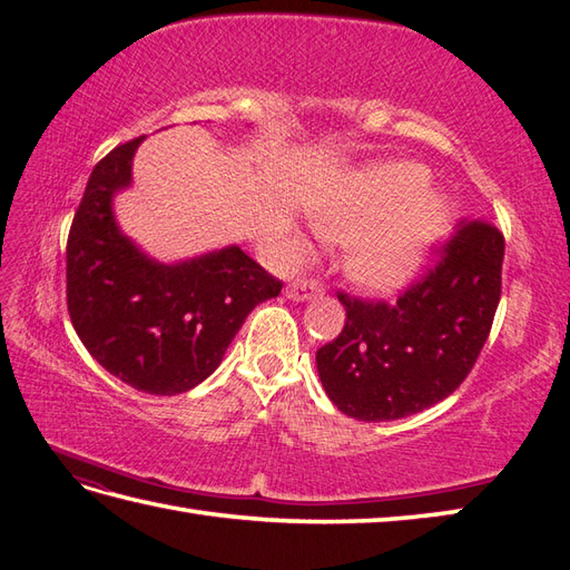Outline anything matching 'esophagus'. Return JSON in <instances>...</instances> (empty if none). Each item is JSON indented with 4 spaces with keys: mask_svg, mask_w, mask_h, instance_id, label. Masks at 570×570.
Segmentation results:
<instances>
[{
    "mask_svg": "<svg viewBox=\"0 0 570 570\" xmlns=\"http://www.w3.org/2000/svg\"><path fill=\"white\" fill-rule=\"evenodd\" d=\"M323 294V286L313 278H298V282L286 286V296L292 301H311Z\"/></svg>",
    "mask_w": 570,
    "mask_h": 570,
    "instance_id": "esophagus-1",
    "label": "esophagus"
}]
</instances>
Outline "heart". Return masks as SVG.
<instances>
[{"instance_id":"1","label":"heart","mask_w":570,"mask_h":570,"mask_svg":"<svg viewBox=\"0 0 570 570\" xmlns=\"http://www.w3.org/2000/svg\"><path fill=\"white\" fill-rule=\"evenodd\" d=\"M431 174L411 161L362 171L335 203L313 215V229L331 245H350L345 274L367 292L404 286L448 223V200L426 191Z\"/></svg>"}]
</instances>
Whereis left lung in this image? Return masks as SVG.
<instances>
[{
  "label": "left lung",
  "instance_id": "left-lung-1",
  "mask_svg": "<svg viewBox=\"0 0 570 570\" xmlns=\"http://www.w3.org/2000/svg\"><path fill=\"white\" fill-rule=\"evenodd\" d=\"M502 259L498 227L460 220L433 269L394 304L337 294L345 325L316 353L331 402L357 421H394L453 394L490 335Z\"/></svg>",
  "mask_w": 570,
  "mask_h": 570
}]
</instances>
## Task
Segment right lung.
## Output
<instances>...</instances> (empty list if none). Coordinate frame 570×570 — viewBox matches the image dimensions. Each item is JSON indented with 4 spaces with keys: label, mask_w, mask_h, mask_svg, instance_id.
<instances>
[{
    "label": "right lung",
    "mask_w": 570,
    "mask_h": 570,
    "mask_svg": "<svg viewBox=\"0 0 570 570\" xmlns=\"http://www.w3.org/2000/svg\"><path fill=\"white\" fill-rule=\"evenodd\" d=\"M141 141L119 144L92 168L68 235L66 296L72 328L107 372L174 396L210 377L252 308L284 284L237 245L176 264L141 252L112 213Z\"/></svg>",
    "instance_id": "right-lung-1"
}]
</instances>
